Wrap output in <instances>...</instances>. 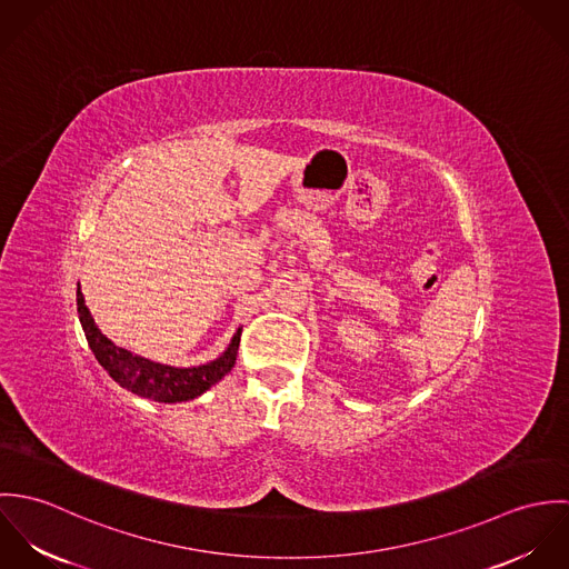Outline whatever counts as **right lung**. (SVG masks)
Wrapping results in <instances>:
<instances>
[{"mask_svg":"<svg viewBox=\"0 0 569 569\" xmlns=\"http://www.w3.org/2000/svg\"><path fill=\"white\" fill-rule=\"evenodd\" d=\"M77 307H79V320H81L87 343L96 355L98 363L107 370V375L116 383H120L124 390L142 399H149L156 403H181V401L197 399L206 390H210L214 383H219L237 363L241 328L234 332L228 350L219 359L197 368H172V366L144 359L140 355H133L131 350L120 348L111 339H107L93 322L89 309L84 307L81 284L77 291Z\"/></svg>","mask_w":569,"mask_h":569,"instance_id":"1","label":"right lung"}]
</instances>
